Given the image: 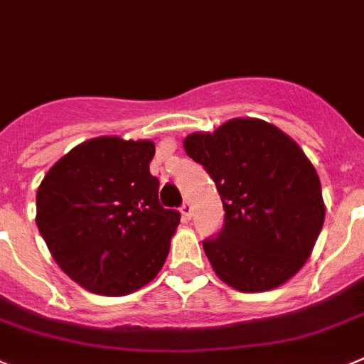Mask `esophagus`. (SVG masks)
I'll use <instances>...</instances> for the list:
<instances>
[{"label": "esophagus", "instance_id": "1", "mask_svg": "<svg viewBox=\"0 0 364 364\" xmlns=\"http://www.w3.org/2000/svg\"><path fill=\"white\" fill-rule=\"evenodd\" d=\"M179 210H181V215H183V219H186V220H188L190 217H192V206H190V203H188V201H185V203H183V206H181V208H179Z\"/></svg>", "mask_w": 364, "mask_h": 364}]
</instances>
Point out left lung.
Returning <instances> with one entry per match:
<instances>
[{"label": "left lung", "instance_id": "8db88e82", "mask_svg": "<svg viewBox=\"0 0 364 364\" xmlns=\"http://www.w3.org/2000/svg\"><path fill=\"white\" fill-rule=\"evenodd\" d=\"M183 147L223 201V228L203 240L217 277L242 293L293 278L325 220L320 178L300 145L259 118H233L213 132L188 134Z\"/></svg>", "mask_w": 364, "mask_h": 364}]
</instances>
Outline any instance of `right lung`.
I'll use <instances>...</instances> for the list:
<instances>
[{
  "instance_id": "add662e5",
  "label": "right lung",
  "mask_w": 364,
  "mask_h": 364,
  "mask_svg": "<svg viewBox=\"0 0 364 364\" xmlns=\"http://www.w3.org/2000/svg\"><path fill=\"white\" fill-rule=\"evenodd\" d=\"M154 141L100 136L71 149L37 188L36 223L60 269L84 289L125 296L161 271L179 224L159 205Z\"/></svg>"
}]
</instances>
